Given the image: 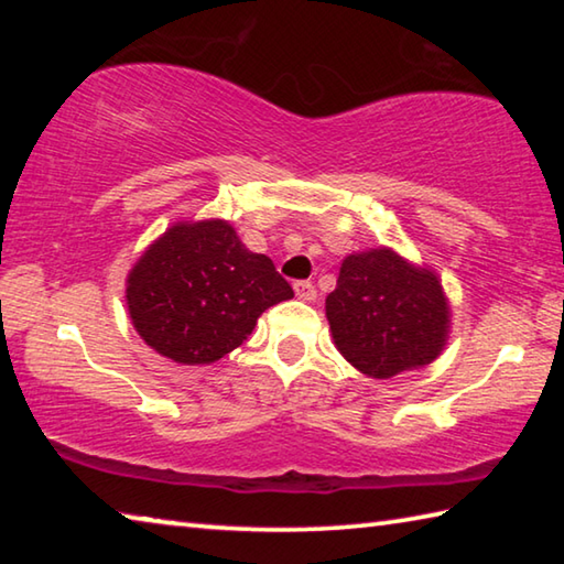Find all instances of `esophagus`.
Here are the masks:
<instances>
[{
	"label": "esophagus",
	"mask_w": 564,
	"mask_h": 564,
	"mask_svg": "<svg viewBox=\"0 0 564 564\" xmlns=\"http://www.w3.org/2000/svg\"><path fill=\"white\" fill-rule=\"evenodd\" d=\"M295 295H299L301 301H316V295H318V291H316V285H313L311 281H295Z\"/></svg>",
	"instance_id": "obj_1"
}]
</instances>
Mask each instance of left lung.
Listing matches in <instances>:
<instances>
[{
	"mask_svg": "<svg viewBox=\"0 0 564 564\" xmlns=\"http://www.w3.org/2000/svg\"><path fill=\"white\" fill-rule=\"evenodd\" d=\"M447 313L435 273L390 248L348 256L326 299L338 350L370 378H393L435 360L445 346Z\"/></svg>",
	"mask_w": 564,
	"mask_h": 564,
	"instance_id": "obj_1",
	"label": "left lung"
}]
</instances>
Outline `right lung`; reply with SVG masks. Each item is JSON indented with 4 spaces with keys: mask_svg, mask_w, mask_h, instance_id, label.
Masks as SVG:
<instances>
[{
    "mask_svg": "<svg viewBox=\"0 0 564 564\" xmlns=\"http://www.w3.org/2000/svg\"><path fill=\"white\" fill-rule=\"evenodd\" d=\"M293 299L263 253H251L226 221L176 224L129 273L133 328L184 366H204L241 346L261 313Z\"/></svg>",
    "mask_w": 564,
    "mask_h": 564,
    "instance_id": "obj_1",
    "label": "right lung"
}]
</instances>
